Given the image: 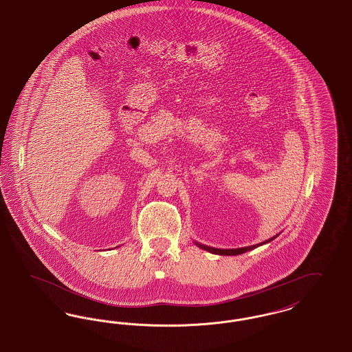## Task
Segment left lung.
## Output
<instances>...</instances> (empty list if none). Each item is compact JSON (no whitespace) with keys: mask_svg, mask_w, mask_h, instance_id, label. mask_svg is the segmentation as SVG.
<instances>
[{"mask_svg":"<svg viewBox=\"0 0 352 352\" xmlns=\"http://www.w3.org/2000/svg\"><path fill=\"white\" fill-rule=\"evenodd\" d=\"M277 235H275L274 238H271V239H268V241H265V242H263V243H259V245H248V247H241V248H232V250H223V248H214V247H209V245H201V243H197L196 242V245H199V248H202V250H206V251H209V252H212V254H215V255H241V254H243V252H247V251H251V250H254V248H256V247H259V245H264V243H268V242H271V241H274Z\"/></svg>","mask_w":352,"mask_h":352,"instance_id":"8db88e82","label":"left lung"}]
</instances>
